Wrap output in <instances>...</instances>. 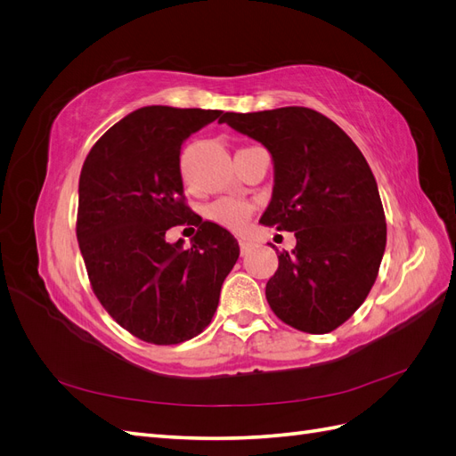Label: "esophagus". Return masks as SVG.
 <instances>
[{
  "instance_id": "esophagus-1",
  "label": "esophagus",
  "mask_w": 456,
  "mask_h": 456,
  "mask_svg": "<svg viewBox=\"0 0 456 456\" xmlns=\"http://www.w3.org/2000/svg\"><path fill=\"white\" fill-rule=\"evenodd\" d=\"M253 243L249 241V240H240V249H241V253H245L247 249H249Z\"/></svg>"
}]
</instances>
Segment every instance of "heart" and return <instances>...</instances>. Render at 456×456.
Masks as SVG:
<instances>
[{
    "instance_id": "b5f03b06",
    "label": "heart",
    "mask_w": 456,
    "mask_h": 456,
    "mask_svg": "<svg viewBox=\"0 0 456 456\" xmlns=\"http://www.w3.org/2000/svg\"><path fill=\"white\" fill-rule=\"evenodd\" d=\"M207 218L232 232H241L251 216V205L236 198H220L207 207Z\"/></svg>"
}]
</instances>
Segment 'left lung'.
<instances>
[{
	"mask_svg": "<svg viewBox=\"0 0 456 456\" xmlns=\"http://www.w3.org/2000/svg\"><path fill=\"white\" fill-rule=\"evenodd\" d=\"M220 121L268 148L273 191L260 223L297 238L266 283L270 308L305 333H330L363 305L386 247L367 159L335 121L305 106L226 112Z\"/></svg>",
	"mask_w": 456,
	"mask_h": 456,
	"instance_id": "1",
	"label": "left lung"
}]
</instances>
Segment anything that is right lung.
Segmentation results:
<instances>
[{"label": "right lung", "instance_id": "1", "mask_svg": "<svg viewBox=\"0 0 456 456\" xmlns=\"http://www.w3.org/2000/svg\"><path fill=\"white\" fill-rule=\"evenodd\" d=\"M220 110L144 106L110 127L79 175L76 233L93 293L136 338L178 344L211 323L220 287L240 256L228 230L184 203L181 146ZM196 224L188 250L164 241Z\"/></svg>", "mask_w": 456, "mask_h": 456}]
</instances>
